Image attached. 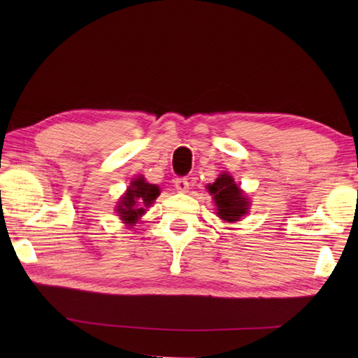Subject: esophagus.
Returning a JSON list of instances; mask_svg holds the SVG:
<instances>
[{"instance_id": "esophagus-1", "label": "esophagus", "mask_w": 358, "mask_h": 358, "mask_svg": "<svg viewBox=\"0 0 358 358\" xmlns=\"http://www.w3.org/2000/svg\"><path fill=\"white\" fill-rule=\"evenodd\" d=\"M175 189L180 194H186L189 191V181L187 178H177L175 180Z\"/></svg>"}]
</instances>
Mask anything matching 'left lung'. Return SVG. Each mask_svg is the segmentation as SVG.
<instances>
[{"mask_svg":"<svg viewBox=\"0 0 358 358\" xmlns=\"http://www.w3.org/2000/svg\"><path fill=\"white\" fill-rule=\"evenodd\" d=\"M208 191L215 201L218 217L227 223L240 222L249 210V199L243 194L229 173H222L212 185H208Z\"/></svg>","mask_w":358,"mask_h":358,"instance_id":"left-lung-1","label":"left lung"}]
</instances>
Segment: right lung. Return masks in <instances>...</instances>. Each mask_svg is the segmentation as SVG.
Returning <instances> with one entry per match:
<instances>
[{"instance_id": "obj_1", "label": "right lung", "mask_w": 358, "mask_h": 358, "mask_svg": "<svg viewBox=\"0 0 358 358\" xmlns=\"http://www.w3.org/2000/svg\"><path fill=\"white\" fill-rule=\"evenodd\" d=\"M159 195V187L157 185L148 183L144 177H136L127 187L126 194L121 196L117 206V214L121 222L127 226H134L146 209L157 200Z\"/></svg>"}]
</instances>
